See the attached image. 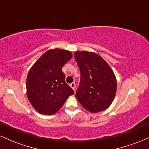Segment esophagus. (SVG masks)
<instances>
[{"mask_svg":"<svg viewBox=\"0 0 149 149\" xmlns=\"http://www.w3.org/2000/svg\"><path fill=\"white\" fill-rule=\"evenodd\" d=\"M70 87H71V88H72L73 90H75V89H76V83H71V84H70Z\"/></svg>","mask_w":149,"mask_h":149,"instance_id":"obj_1","label":"esophagus"}]
</instances>
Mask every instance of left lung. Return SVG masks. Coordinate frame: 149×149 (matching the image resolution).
<instances>
[{"label":"left lung","instance_id":"8db88e82","mask_svg":"<svg viewBox=\"0 0 149 149\" xmlns=\"http://www.w3.org/2000/svg\"><path fill=\"white\" fill-rule=\"evenodd\" d=\"M74 57L80 71L77 100L91 113L106 110L113 101L117 89L113 71L95 52L78 51L74 53Z\"/></svg>","mask_w":149,"mask_h":149}]
</instances>
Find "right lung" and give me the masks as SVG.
I'll list each match as a JSON object with an SVG mask.
<instances>
[{
	"label": "right lung",
	"instance_id": "1",
	"mask_svg": "<svg viewBox=\"0 0 149 149\" xmlns=\"http://www.w3.org/2000/svg\"><path fill=\"white\" fill-rule=\"evenodd\" d=\"M71 52L59 48L47 50L31 68L26 78V94L38 112L52 115L74 94L65 82L64 65L72 58Z\"/></svg>",
	"mask_w": 149,
	"mask_h": 149
}]
</instances>
